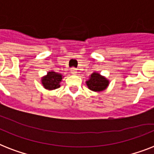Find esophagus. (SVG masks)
<instances>
[{"label": "esophagus", "mask_w": 154, "mask_h": 154, "mask_svg": "<svg viewBox=\"0 0 154 154\" xmlns=\"http://www.w3.org/2000/svg\"><path fill=\"white\" fill-rule=\"evenodd\" d=\"M70 71H71V73H72V74H77V69H76V68H74V67L71 68Z\"/></svg>", "instance_id": "obj_1"}]
</instances>
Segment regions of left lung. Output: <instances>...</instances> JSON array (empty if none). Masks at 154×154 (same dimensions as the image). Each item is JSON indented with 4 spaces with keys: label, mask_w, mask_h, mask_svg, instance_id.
I'll return each mask as SVG.
<instances>
[{
    "label": "left lung",
    "mask_w": 154,
    "mask_h": 154,
    "mask_svg": "<svg viewBox=\"0 0 154 154\" xmlns=\"http://www.w3.org/2000/svg\"><path fill=\"white\" fill-rule=\"evenodd\" d=\"M86 84L89 89L93 91H102L108 86L109 81L97 72H94Z\"/></svg>",
    "instance_id": "1"
}]
</instances>
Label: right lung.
<instances>
[{
  "label": "right lung",
  "instance_id": "obj_1",
  "mask_svg": "<svg viewBox=\"0 0 154 154\" xmlns=\"http://www.w3.org/2000/svg\"><path fill=\"white\" fill-rule=\"evenodd\" d=\"M62 79V76L55 72H48L47 76L43 77L42 85L47 89H56L60 87V82Z\"/></svg>",
  "mask_w": 154,
  "mask_h": 154
}]
</instances>
